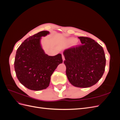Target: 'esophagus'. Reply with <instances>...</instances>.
<instances>
[{
  "label": "esophagus",
  "mask_w": 120,
  "mask_h": 120,
  "mask_svg": "<svg viewBox=\"0 0 120 120\" xmlns=\"http://www.w3.org/2000/svg\"><path fill=\"white\" fill-rule=\"evenodd\" d=\"M62 58H63V60L64 61V60H65V59H64V54H62Z\"/></svg>",
  "instance_id": "34e87169"
}]
</instances>
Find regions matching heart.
<instances>
[{
  "label": "heart",
  "instance_id": "heart-1",
  "mask_svg": "<svg viewBox=\"0 0 120 120\" xmlns=\"http://www.w3.org/2000/svg\"><path fill=\"white\" fill-rule=\"evenodd\" d=\"M70 41L71 42H75V39H70Z\"/></svg>",
  "mask_w": 120,
  "mask_h": 120
}]
</instances>
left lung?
<instances>
[{
    "label": "left lung",
    "mask_w": 120,
    "mask_h": 120,
    "mask_svg": "<svg viewBox=\"0 0 120 120\" xmlns=\"http://www.w3.org/2000/svg\"><path fill=\"white\" fill-rule=\"evenodd\" d=\"M82 45L64 52L66 75L72 85L88 88L99 81L106 66V57L102 46L88 37L78 38Z\"/></svg>",
    "instance_id": "1"
}]
</instances>
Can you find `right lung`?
<instances>
[{
  "instance_id": "1",
  "label": "right lung",
  "mask_w": 120,
  "mask_h": 120,
  "mask_svg": "<svg viewBox=\"0 0 120 120\" xmlns=\"http://www.w3.org/2000/svg\"><path fill=\"white\" fill-rule=\"evenodd\" d=\"M48 34V31H42L30 37L16 52L14 65L16 77L21 84L31 90L48 88L53 71L63 62L61 54L49 56L42 49L40 40Z\"/></svg>"
}]
</instances>
